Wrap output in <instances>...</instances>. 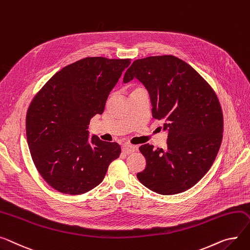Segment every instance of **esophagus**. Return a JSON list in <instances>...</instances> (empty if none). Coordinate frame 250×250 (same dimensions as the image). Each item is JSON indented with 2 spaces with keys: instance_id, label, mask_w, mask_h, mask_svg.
Returning a JSON list of instances; mask_svg holds the SVG:
<instances>
[{
  "instance_id": "obj_1",
  "label": "esophagus",
  "mask_w": 250,
  "mask_h": 250,
  "mask_svg": "<svg viewBox=\"0 0 250 250\" xmlns=\"http://www.w3.org/2000/svg\"><path fill=\"white\" fill-rule=\"evenodd\" d=\"M122 149H123V153H125L126 155H129V154H132V153L137 151V146L129 145V144H125V145L123 146Z\"/></svg>"
}]
</instances>
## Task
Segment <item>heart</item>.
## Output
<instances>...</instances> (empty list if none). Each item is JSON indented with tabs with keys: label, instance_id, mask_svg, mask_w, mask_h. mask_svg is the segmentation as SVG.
<instances>
[{
	"label": "heart",
	"instance_id": "b5f03b06",
	"mask_svg": "<svg viewBox=\"0 0 250 250\" xmlns=\"http://www.w3.org/2000/svg\"><path fill=\"white\" fill-rule=\"evenodd\" d=\"M140 89H143V88H141V87H138V88H135L134 90H132V91H136V90H140Z\"/></svg>",
	"mask_w": 250,
	"mask_h": 250
}]
</instances>
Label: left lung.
I'll return each mask as SVG.
<instances>
[{
    "label": "left lung",
    "instance_id": "obj_1",
    "mask_svg": "<svg viewBox=\"0 0 250 250\" xmlns=\"http://www.w3.org/2000/svg\"><path fill=\"white\" fill-rule=\"evenodd\" d=\"M138 78L147 89L155 120L165 122L167 146L143 145L146 169L137 174L158 194L182 193L209 171L223 138V113L214 89L193 67L173 55L132 62L124 82Z\"/></svg>",
    "mask_w": 250,
    "mask_h": 250
}]
</instances>
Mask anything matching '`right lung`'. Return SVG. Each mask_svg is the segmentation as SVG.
I'll return each mask as SVG.
<instances>
[{
    "label": "right lung",
    "mask_w": 250,
    "mask_h": 250,
    "mask_svg": "<svg viewBox=\"0 0 250 250\" xmlns=\"http://www.w3.org/2000/svg\"><path fill=\"white\" fill-rule=\"evenodd\" d=\"M130 59L86 57L65 66L32 99L26 134L35 167L49 186L80 195L103 182L121 146L92 136L88 125L102 114L109 92Z\"/></svg>",
    "instance_id": "1"
}]
</instances>
